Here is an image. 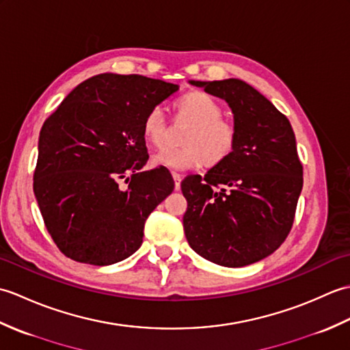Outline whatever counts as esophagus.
<instances>
[{
  "label": "esophagus",
  "instance_id": "1",
  "mask_svg": "<svg viewBox=\"0 0 350 350\" xmlns=\"http://www.w3.org/2000/svg\"><path fill=\"white\" fill-rule=\"evenodd\" d=\"M173 179H174V187L176 189H180V182H182V176L179 173L173 171Z\"/></svg>",
  "mask_w": 350,
  "mask_h": 350
}]
</instances>
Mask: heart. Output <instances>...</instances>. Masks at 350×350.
Returning <instances> with one entry per match:
<instances>
[{
	"label": "heart",
	"instance_id": "heart-1",
	"mask_svg": "<svg viewBox=\"0 0 350 350\" xmlns=\"http://www.w3.org/2000/svg\"><path fill=\"white\" fill-rule=\"evenodd\" d=\"M174 120L187 123L179 148H165L154 156L156 165L188 170L204 165L213 168L224 163L237 146V128L222 116V107L211 94L192 90L173 103ZM148 146L162 148L168 137V123L159 108H152L141 126Z\"/></svg>",
	"mask_w": 350,
	"mask_h": 350
}]
</instances>
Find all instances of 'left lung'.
Listing matches in <instances>:
<instances>
[{
    "label": "left lung",
    "mask_w": 350,
    "mask_h": 350,
    "mask_svg": "<svg viewBox=\"0 0 350 350\" xmlns=\"http://www.w3.org/2000/svg\"><path fill=\"white\" fill-rule=\"evenodd\" d=\"M224 99L234 114L233 154L204 177L180 183L183 228L197 254L227 267L256 263L281 247L302 191V163L292 124L241 79L189 81Z\"/></svg>",
    "instance_id": "8db88e82"
}]
</instances>
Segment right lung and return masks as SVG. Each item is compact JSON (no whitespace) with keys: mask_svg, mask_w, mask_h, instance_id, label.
Returning <instances> with one entry per match:
<instances>
[{"mask_svg":"<svg viewBox=\"0 0 350 350\" xmlns=\"http://www.w3.org/2000/svg\"><path fill=\"white\" fill-rule=\"evenodd\" d=\"M177 88L141 75L100 73L73 88L44 120L33 189L66 257L107 266L141 247L148 215L174 189L165 167L141 170L148 159L141 126Z\"/></svg>","mask_w":350,"mask_h":350,"instance_id":"1","label":"right lung"}]
</instances>
